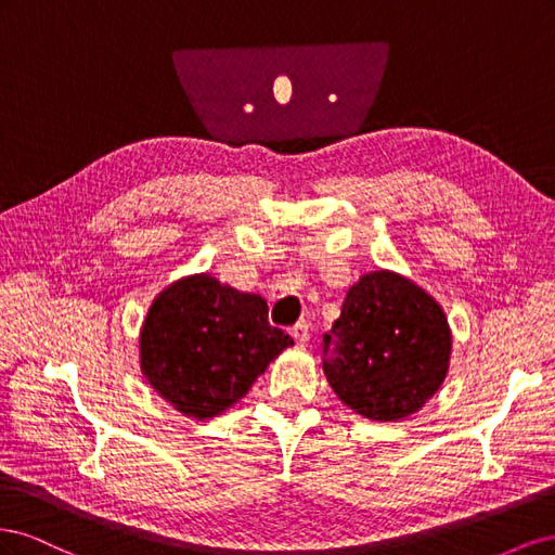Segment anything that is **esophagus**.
I'll list each match as a JSON object with an SVG mask.
<instances>
[{
  "label": "esophagus",
  "mask_w": 555,
  "mask_h": 555,
  "mask_svg": "<svg viewBox=\"0 0 555 555\" xmlns=\"http://www.w3.org/2000/svg\"><path fill=\"white\" fill-rule=\"evenodd\" d=\"M289 333H292V338H294L300 347H306V345L310 343V326H308L306 322H298Z\"/></svg>",
  "instance_id": "obj_1"
}]
</instances>
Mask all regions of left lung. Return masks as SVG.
Instances as JSON below:
<instances>
[{
  "label": "left lung",
  "instance_id": "1",
  "mask_svg": "<svg viewBox=\"0 0 555 555\" xmlns=\"http://www.w3.org/2000/svg\"><path fill=\"white\" fill-rule=\"evenodd\" d=\"M451 331L438 300L408 278L373 271L349 287L324 333V373L345 405L373 422H398L438 393Z\"/></svg>",
  "mask_w": 555,
  "mask_h": 555
}]
</instances>
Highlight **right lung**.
Wrapping results in <instances>:
<instances>
[{"mask_svg": "<svg viewBox=\"0 0 555 555\" xmlns=\"http://www.w3.org/2000/svg\"><path fill=\"white\" fill-rule=\"evenodd\" d=\"M139 345L150 386L184 416L212 418L238 402L294 340L268 324L259 294L198 273L153 300Z\"/></svg>", "mask_w": 555, "mask_h": 555, "instance_id": "right-lung-1", "label": "right lung"}]
</instances>
